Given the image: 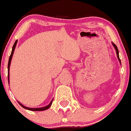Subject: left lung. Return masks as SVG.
Returning a JSON list of instances; mask_svg holds the SVG:
<instances>
[{
	"label": "left lung",
	"instance_id": "obj_1",
	"mask_svg": "<svg viewBox=\"0 0 131 131\" xmlns=\"http://www.w3.org/2000/svg\"><path fill=\"white\" fill-rule=\"evenodd\" d=\"M112 45H113V46H114V49H115V51H116V54H117V59H118L119 61L120 64H121V60H120V59H119V51H118V49H117V46H115V44H114V43H113V42H112Z\"/></svg>",
	"mask_w": 131,
	"mask_h": 131
}]
</instances>
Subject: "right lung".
<instances>
[{"mask_svg": "<svg viewBox=\"0 0 131 131\" xmlns=\"http://www.w3.org/2000/svg\"><path fill=\"white\" fill-rule=\"evenodd\" d=\"M17 40H16V42H15V43H14V46H13V48H12V50L11 55H10V58H9V61H8V83H9V82H10V64H11V61H12V57H13V54H14V50H15V48H16V45H17ZM53 99L51 100V102H50V103H49V104H48V105L46 106L41 107V108H29V107H27V106H25L23 105V104H22L21 103H20V102H19V101H17V102H18V103L21 106L23 107V108H25V109L29 110H30V111H43V110H46L48 109V108H49V107L51 106V104H52V102H53Z\"/></svg>", "mask_w": 131, "mask_h": 131, "instance_id": "right-lung-1", "label": "right lung"}]
</instances>
